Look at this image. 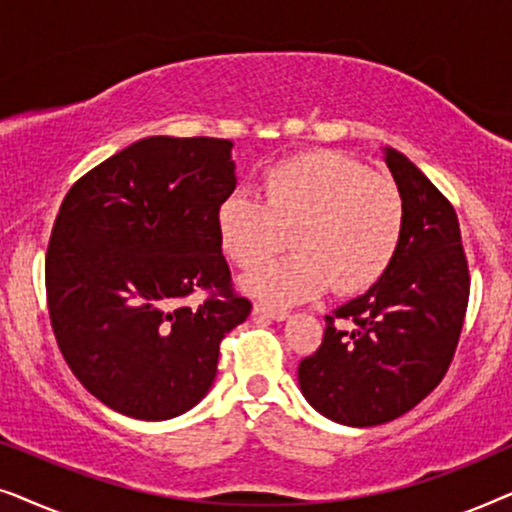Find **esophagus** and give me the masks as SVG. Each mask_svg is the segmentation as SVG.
Returning <instances> with one entry per match:
<instances>
[{
	"label": "esophagus",
	"instance_id": "1",
	"mask_svg": "<svg viewBox=\"0 0 512 512\" xmlns=\"http://www.w3.org/2000/svg\"><path fill=\"white\" fill-rule=\"evenodd\" d=\"M254 319H268V321H286L289 319V312L286 310H272V307L265 305H254Z\"/></svg>",
	"mask_w": 512,
	"mask_h": 512
}]
</instances>
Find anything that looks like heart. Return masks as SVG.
<instances>
[{"label": "heart", "mask_w": 512, "mask_h": 512, "mask_svg": "<svg viewBox=\"0 0 512 512\" xmlns=\"http://www.w3.org/2000/svg\"><path fill=\"white\" fill-rule=\"evenodd\" d=\"M263 200L233 193L214 214L216 240L249 270L284 247L296 254L242 277V291L270 305H296L324 293H361L396 261L405 202L394 181L338 151H307L268 167Z\"/></svg>", "instance_id": "1"}]
</instances>
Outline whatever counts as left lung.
Here are the masks:
<instances>
[{
    "mask_svg": "<svg viewBox=\"0 0 512 512\" xmlns=\"http://www.w3.org/2000/svg\"><path fill=\"white\" fill-rule=\"evenodd\" d=\"M382 156L405 202L401 249L380 282L326 317L321 347L298 366L305 401L345 426L387 424L438 387L471 289L454 207L403 153Z\"/></svg>",
    "mask_w": 512,
    "mask_h": 512,
    "instance_id": "obj_1",
    "label": "left lung"
}]
</instances>
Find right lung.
Instances as JSON below:
<instances>
[{
    "instance_id": "1",
    "label": "right lung",
    "mask_w": 512,
    "mask_h": 512,
    "mask_svg": "<svg viewBox=\"0 0 512 512\" xmlns=\"http://www.w3.org/2000/svg\"><path fill=\"white\" fill-rule=\"evenodd\" d=\"M235 184L230 139L160 135L114 153L62 200L48 312L67 366L107 408L158 422L212 389L221 340L251 312L214 228ZM198 288L213 296L180 303Z\"/></svg>"
}]
</instances>
